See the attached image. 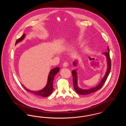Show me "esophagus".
<instances>
[{"instance_id": "34e87169", "label": "esophagus", "mask_w": 126, "mask_h": 126, "mask_svg": "<svg viewBox=\"0 0 126 126\" xmlns=\"http://www.w3.org/2000/svg\"><path fill=\"white\" fill-rule=\"evenodd\" d=\"M68 65V62H64V63H63V66H64V67H67V66Z\"/></svg>"}]
</instances>
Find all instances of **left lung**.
Segmentation results:
<instances>
[{
  "mask_svg": "<svg viewBox=\"0 0 126 126\" xmlns=\"http://www.w3.org/2000/svg\"><path fill=\"white\" fill-rule=\"evenodd\" d=\"M108 50L109 52H104L103 54L106 55L107 57V64H108V69L107 72L104 76V77L102 78V81L101 83L99 84L97 86L95 87L91 88L90 89L88 90H83L82 89H80V88L78 87V84H77V72L76 70H73L72 72V76H73V85H74V89L76 91V92L79 94H81V95H87L89 94H90L93 93L97 91H98L99 89H100L103 84L105 83L106 79H107L108 76L110 71L111 69V60L110 58V50H109V48H108ZM76 62H73V64L75 66H76Z\"/></svg>",
  "mask_w": 126,
  "mask_h": 126,
  "instance_id": "1",
  "label": "left lung"
}]
</instances>
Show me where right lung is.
<instances>
[{"label": "right lung", "mask_w": 126, "mask_h": 126, "mask_svg": "<svg viewBox=\"0 0 126 126\" xmlns=\"http://www.w3.org/2000/svg\"><path fill=\"white\" fill-rule=\"evenodd\" d=\"M24 36H25V34H23L22 36L17 40V41L16 42V44L19 42L22 41L24 39ZM59 70H60L59 67H55L53 69H52L51 70H50L48 76V81H47V85L42 90L38 91H32L26 88L22 84V85L23 86L24 88V89L27 91L28 92L36 96H42L44 97H47L49 96L52 93V91L53 90V82L54 77L56 75V74L59 71Z\"/></svg>", "instance_id": "add662e5"}]
</instances>
